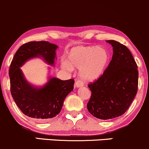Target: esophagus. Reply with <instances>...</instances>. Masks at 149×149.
Instances as JSON below:
<instances>
[{
  "label": "esophagus",
  "mask_w": 149,
  "mask_h": 149,
  "mask_svg": "<svg viewBox=\"0 0 149 149\" xmlns=\"http://www.w3.org/2000/svg\"><path fill=\"white\" fill-rule=\"evenodd\" d=\"M74 85H75V87H82V86H83V83L80 81H77L76 82H75Z\"/></svg>",
  "instance_id": "esophagus-1"
}]
</instances>
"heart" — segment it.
I'll use <instances>...</instances> for the list:
<instances>
[{"mask_svg": "<svg viewBox=\"0 0 149 149\" xmlns=\"http://www.w3.org/2000/svg\"><path fill=\"white\" fill-rule=\"evenodd\" d=\"M109 54L106 48L99 46H75L67 54L65 68L79 69L82 79L92 81L99 79L106 70Z\"/></svg>", "mask_w": 149, "mask_h": 149, "instance_id": "1", "label": "heart"}]
</instances>
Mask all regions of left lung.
<instances>
[{
  "label": "left lung",
  "instance_id": "left-lung-1",
  "mask_svg": "<svg viewBox=\"0 0 149 149\" xmlns=\"http://www.w3.org/2000/svg\"><path fill=\"white\" fill-rule=\"evenodd\" d=\"M113 55L104 72L90 82L92 92L87 107L96 118L107 120L121 116L127 111L138 91L139 72L130 50L115 40H107Z\"/></svg>",
  "mask_w": 149,
  "mask_h": 149
}]
</instances>
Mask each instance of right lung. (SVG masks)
I'll list each match as a JSON object with an SVG mask.
<instances>
[{
    "label": "right lung",
    "mask_w": 149,
    "mask_h": 149,
    "mask_svg": "<svg viewBox=\"0 0 149 149\" xmlns=\"http://www.w3.org/2000/svg\"><path fill=\"white\" fill-rule=\"evenodd\" d=\"M57 48L47 41H31L20 46L14 55L9 69L10 92L24 114L40 121L53 118L60 112L64 100L73 90L74 80L53 77L42 88L32 86L24 78L20 67L30 58L42 57L54 65Z\"/></svg>",
    "instance_id": "obj_1"
}]
</instances>
